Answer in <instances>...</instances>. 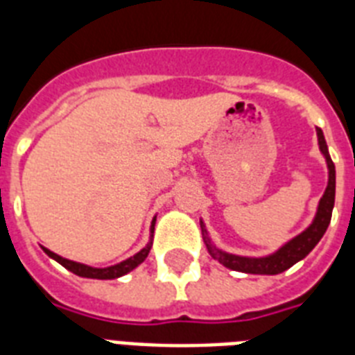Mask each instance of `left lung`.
Instances as JSON below:
<instances>
[{
	"label": "left lung",
	"instance_id": "1",
	"mask_svg": "<svg viewBox=\"0 0 355 355\" xmlns=\"http://www.w3.org/2000/svg\"><path fill=\"white\" fill-rule=\"evenodd\" d=\"M317 136H319V147L322 150V155H324L326 164H328V175L330 177H328V188H326L324 195L320 199L319 210H317L313 223L302 234H298L295 239L286 243L280 250H276L275 254L265 256V258H243V256H234V254L217 250L205 234V243L206 247H208V252L211 254V258H216L219 263H223L228 269L239 270V272H248V275H280V272L293 267L297 261L304 259L313 250L315 245L320 241V237L324 236L326 228L330 225L331 210H334V202H336V166L331 162L324 134H322L320 128H317ZM200 227H202V223H200ZM202 232H205V228H202Z\"/></svg>",
	"mask_w": 355,
	"mask_h": 355
}]
</instances>
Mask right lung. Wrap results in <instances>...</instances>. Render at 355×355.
<instances>
[{"label":"right lung","instance_id":"right-lung-1","mask_svg":"<svg viewBox=\"0 0 355 355\" xmlns=\"http://www.w3.org/2000/svg\"><path fill=\"white\" fill-rule=\"evenodd\" d=\"M150 232H155V221H153V225H150ZM149 250H150V243L144 248V250H139L136 256L125 259V261H121V263L107 267V269H96V267H88V265H83V263H77V261H71V259H66L62 258V256H58V254L44 248V252H46L49 258H53L55 261H58V263L62 265V267L71 270L73 275L83 276V278H97V280H114V278H119V276L127 275V272L136 269V267H138L145 258H147Z\"/></svg>","mask_w":355,"mask_h":355}]
</instances>
